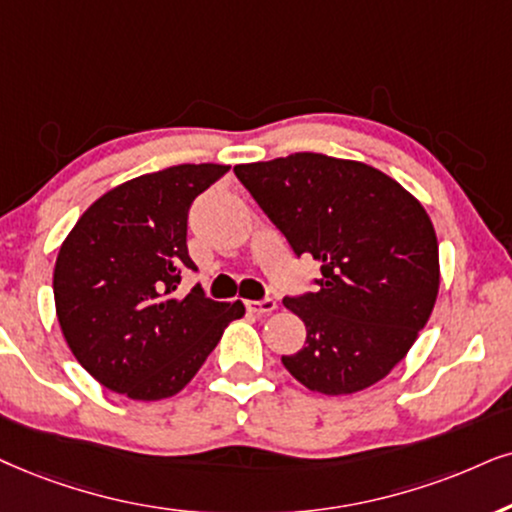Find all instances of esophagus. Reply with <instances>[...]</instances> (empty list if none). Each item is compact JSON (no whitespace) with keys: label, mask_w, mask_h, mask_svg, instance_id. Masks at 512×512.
I'll list each match as a JSON object with an SVG mask.
<instances>
[{"label":"esophagus","mask_w":512,"mask_h":512,"mask_svg":"<svg viewBox=\"0 0 512 512\" xmlns=\"http://www.w3.org/2000/svg\"><path fill=\"white\" fill-rule=\"evenodd\" d=\"M245 309L252 314H271L276 309V300H271V297H267V300H257V302H245Z\"/></svg>","instance_id":"1"}]
</instances>
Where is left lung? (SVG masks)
<instances>
[{"label":"left lung","mask_w":512,"mask_h":512,"mask_svg":"<svg viewBox=\"0 0 512 512\" xmlns=\"http://www.w3.org/2000/svg\"><path fill=\"white\" fill-rule=\"evenodd\" d=\"M234 172L295 255L321 264L316 293L283 297L307 328L300 352L281 357L288 373L328 397L383 380L439 293L437 234L418 198L371 165L323 153Z\"/></svg>","instance_id":"1"}]
</instances>
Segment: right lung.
Masks as SVG:
<instances>
[{
    "label": "right lung",
    "instance_id": "1",
    "mask_svg": "<svg viewBox=\"0 0 512 512\" xmlns=\"http://www.w3.org/2000/svg\"><path fill=\"white\" fill-rule=\"evenodd\" d=\"M229 165H174L94 200L58 250L54 302L63 338L111 392L158 401L184 390L245 307L212 302L200 286L179 297L193 198Z\"/></svg>",
    "mask_w": 512,
    "mask_h": 512
}]
</instances>
